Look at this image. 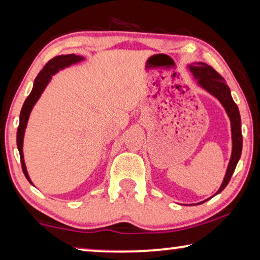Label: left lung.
<instances>
[{"label":"left lung","instance_id":"1","mask_svg":"<svg viewBox=\"0 0 260 260\" xmlns=\"http://www.w3.org/2000/svg\"><path fill=\"white\" fill-rule=\"evenodd\" d=\"M191 74L193 75L194 80H197L198 85L206 90L210 95L219 101L220 104L226 111V114L230 118L231 122V137H232V152L231 158L229 161L226 174L223 179V183L217 191L214 196L220 193L226 185L230 182L231 176L235 171L238 163L240 156H242V149H243V136H242V121H240V114L238 110V107L233 101L231 96L230 88L225 83L224 78L213 69L212 67L206 64L203 62H196L192 64L187 66ZM205 202V201H204Z\"/></svg>","mask_w":260,"mask_h":260}]
</instances>
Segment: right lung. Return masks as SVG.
<instances>
[{
	"mask_svg": "<svg viewBox=\"0 0 260 260\" xmlns=\"http://www.w3.org/2000/svg\"><path fill=\"white\" fill-rule=\"evenodd\" d=\"M83 59H84L83 56H78L75 54L59 55L50 59V61L44 66L43 69L40 71V74L37 75V77L35 78V82H34L31 92H30V95L27 97V100H25V102L23 103V107H22V110L20 114V125H18V129H17V149L21 157L22 170H23L25 178L28 179V182L30 184H32V182L28 175L27 167H25V163H24V156H23V138H24L25 127H27L30 112H31L34 105L36 104L41 95H42V92L44 91V89H46V86L48 85L49 82H50L52 75L58 73L59 70L64 69V68L76 64V63L83 61Z\"/></svg>",
	"mask_w": 260,
	"mask_h": 260,
	"instance_id": "1",
	"label": "right lung"
}]
</instances>
